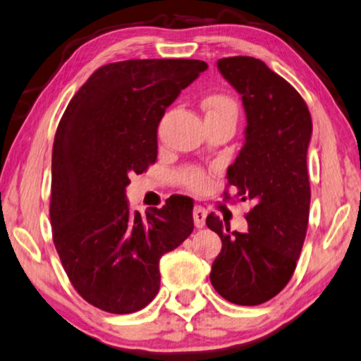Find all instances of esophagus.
<instances>
[{"label": "esophagus", "mask_w": 361, "mask_h": 361, "mask_svg": "<svg viewBox=\"0 0 361 361\" xmlns=\"http://www.w3.org/2000/svg\"><path fill=\"white\" fill-rule=\"evenodd\" d=\"M206 216H207V209L204 206L201 204L195 206V209H192V219H195V226L197 229H202V227H204Z\"/></svg>", "instance_id": "esophagus-1"}]
</instances>
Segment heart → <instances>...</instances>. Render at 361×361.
Returning <instances> with one entry per match:
<instances>
[{"instance_id": "heart-1", "label": "heart", "mask_w": 361, "mask_h": 361, "mask_svg": "<svg viewBox=\"0 0 361 361\" xmlns=\"http://www.w3.org/2000/svg\"><path fill=\"white\" fill-rule=\"evenodd\" d=\"M202 108H204L206 119H221V118H231L237 121L238 116V106L237 101L229 94H209L202 99ZM183 186H186L191 191H204L211 185L209 173L206 170L200 169V166H185L176 175Z\"/></svg>"}]
</instances>
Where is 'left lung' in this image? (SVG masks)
<instances>
[{"mask_svg":"<svg viewBox=\"0 0 361 361\" xmlns=\"http://www.w3.org/2000/svg\"><path fill=\"white\" fill-rule=\"evenodd\" d=\"M217 68L242 94L247 114L245 144L227 170L224 200L252 207L245 233L231 231L214 212L207 216V227L222 240L211 283L227 301L257 306L286 286L301 255L311 204L306 159L312 119L294 86L260 59H221Z\"/></svg>","mask_w":361,"mask_h":361,"instance_id":"8db88e82","label":"left lung"}]
</instances>
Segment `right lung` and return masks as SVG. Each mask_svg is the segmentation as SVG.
Segmentation results:
<instances>
[{
    "mask_svg": "<svg viewBox=\"0 0 361 361\" xmlns=\"http://www.w3.org/2000/svg\"><path fill=\"white\" fill-rule=\"evenodd\" d=\"M207 68L202 60H124L99 67L75 93L52 150L50 224L70 283L111 314L140 311L160 288V257L195 229L192 201L130 212L132 173L157 161L165 111Z\"/></svg>",
    "mask_w": 361,
    "mask_h": 361,
    "instance_id": "1",
    "label": "right lung"
}]
</instances>
